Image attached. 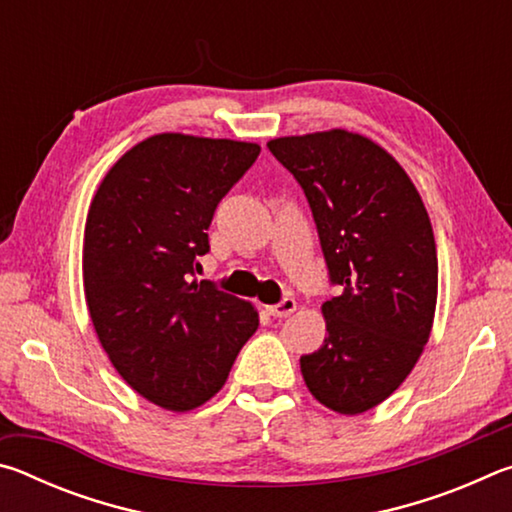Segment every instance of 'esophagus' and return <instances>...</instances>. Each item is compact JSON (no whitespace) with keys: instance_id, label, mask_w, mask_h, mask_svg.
Instances as JSON below:
<instances>
[{"instance_id":"1","label":"esophagus","mask_w":512,"mask_h":512,"mask_svg":"<svg viewBox=\"0 0 512 512\" xmlns=\"http://www.w3.org/2000/svg\"><path fill=\"white\" fill-rule=\"evenodd\" d=\"M296 300L293 298H284L282 302H277V305H268L266 307V314H271L273 318H287L289 314H293L296 311Z\"/></svg>"}]
</instances>
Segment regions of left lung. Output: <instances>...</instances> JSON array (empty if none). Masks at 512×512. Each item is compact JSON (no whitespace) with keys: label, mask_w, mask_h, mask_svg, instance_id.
<instances>
[{"label":"left lung","mask_w":512,"mask_h":512,"mask_svg":"<svg viewBox=\"0 0 512 512\" xmlns=\"http://www.w3.org/2000/svg\"><path fill=\"white\" fill-rule=\"evenodd\" d=\"M305 192L329 282L327 336L300 357L305 384L343 415L400 388L429 341L438 257L418 189L391 153L343 128L268 142Z\"/></svg>","instance_id":"1"}]
</instances>
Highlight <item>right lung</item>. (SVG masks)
<instances>
[{
  "label": "right lung",
  "mask_w": 512,
  "mask_h": 512,
  "mask_svg": "<svg viewBox=\"0 0 512 512\" xmlns=\"http://www.w3.org/2000/svg\"><path fill=\"white\" fill-rule=\"evenodd\" d=\"M259 146L162 133L135 144L94 194L83 289L103 350L133 391L192 411L221 391L255 334V307L192 280L221 198Z\"/></svg>",
  "instance_id": "right-lung-1"
}]
</instances>
